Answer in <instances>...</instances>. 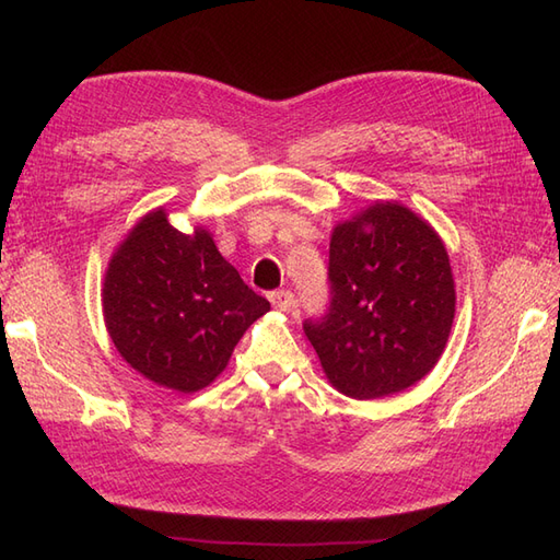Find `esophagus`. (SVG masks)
<instances>
[{"label":"esophagus","instance_id":"esophagus-1","mask_svg":"<svg viewBox=\"0 0 560 560\" xmlns=\"http://www.w3.org/2000/svg\"><path fill=\"white\" fill-rule=\"evenodd\" d=\"M268 301L273 303V308L278 311H292L294 308V294L290 290H278V292H270Z\"/></svg>","mask_w":560,"mask_h":560}]
</instances>
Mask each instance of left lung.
<instances>
[{
	"instance_id": "8db88e82",
	"label": "left lung",
	"mask_w": 560,
	"mask_h": 560,
	"mask_svg": "<svg viewBox=\"0 0 560 560\" xmlns=\"http://www.w3.org/2000/svg\"><path fill=\"white\" fill-rule=\"evenodd\" d=\"M327 270V313L303 319V331L334 387L376 399L428 376L455 315L448 254L432 226L376 202L334 229Z\"/></svg>"
}]
</instances>
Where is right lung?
<instances>
[{"label": "right lung", "instance_id": "right-lung-1", "mask_svg": "<svg viewBox=\"0 0 560 560\" xmlns=\"http://www.w3.org/2000/svg\"><path fill=\"white\" fill-rule=\"evenodd\" d=\"M103 308L116 350L135 371L196 393L222 374L270 303L249 290L206 229L186 235L156 210L112 257Z\"/></svg>", "mask_w": 560, "mask_h": 560}]
</instances>
